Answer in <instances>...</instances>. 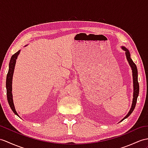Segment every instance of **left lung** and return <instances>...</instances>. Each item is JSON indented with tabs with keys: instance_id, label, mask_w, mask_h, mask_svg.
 <instances>
[{
	"instance_id": "obj_1",
	"label": "left lung",
	"mask_w": 148,
	"mask_h": 148,
	"mask_svg": "<svg viewBox=\"0 0 148 148\" xmlns=\"http://www.w3.org/2000/svg\"><path fill=\"white\" fill-rule=\"evenodd\" d=\"M121 48L123 51H125L127 60V61H128L129 66H130V67H131L132 72L133 98H132V105H131V107H130L129 112H128L127 114L124 116V118H123L119 122L123 121V120L127 118L128 116L130 114H131L132 112L134 111V110L136 105L137 99V97H138V96H139V82H138V72H137V69L136 67V65L134 63V62L132 61V58H130V54L129 50L127 49L126 47H123V46H122Z\"/></svg>"
}]
</instances>
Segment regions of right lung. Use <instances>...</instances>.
<instances>
[{
  "instance_id": "1",
  "label": "right lung",
  "mask_w": 148,
  "mask_h": 148,
  "mask_svg": "<svg viewBox=\"0 0 148 148\" xmlns=\"http://www.w3.org/2000/svg\"><path fill=\"white\" fill-rule=\"evenodd\" d=\"M27 45H25V47ZM20 51H17L13 56L11 57V60H10V62L9 64V71L8 75H7L6 77V90H7V97H8V101L9 103V105L11 107L12 112L15 113V115L19 116L18 113H17L14 105L13 102V98H12V77L14 74V68L16 66V59L18 58V57L20 53Z\"/></svg>"
}]
</instances>
